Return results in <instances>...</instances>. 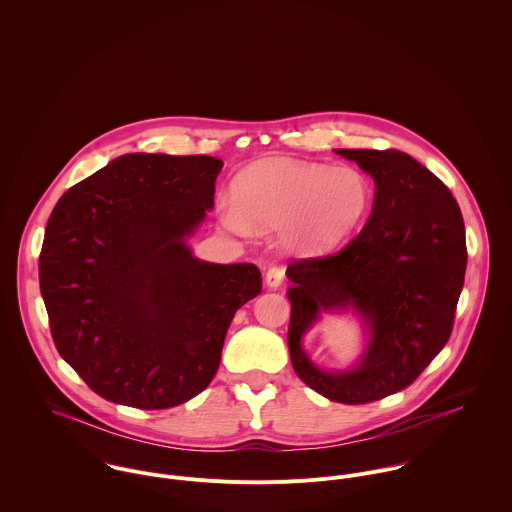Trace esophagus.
Listing matches in <instances>:
<instances>
[{"instance_id": "1", "label": "esophagus", "mask_w": 512, "mask_h": 512, "mask_svg": "<svg viewBox=\"0 0 512 512\" xmlns=\"http://www.w3.org/2000/svg\"><path fill=\"white\" fill-rule=\"evenodd\" d=\"M284 278H286V272L282 268H276L272 266L268 272H266V286L270 290H278L282 284H284Z\"/></svg>"}]
</instances>
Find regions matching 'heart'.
Segmentation results:
<instances>
[{
  "instance_id": "heart-1",
  "label": "heart",
  "mask_w": 512,
  "mask_h": 512,
  "mask_svg": "<svg viewBox=\"0 0 512 512\" xmlns=\"http://www.w3.org/2000/svg\"><path fill=\"white\" fill-rule=\"evenodd\" d=\"M372 189L363 171L284 157L248 165L234 181L222 222L236 234L278 230L292 252H319L345 240L365 219Z\"/></svg>"
}]
</instances>
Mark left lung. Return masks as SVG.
Listing matches in <instances>:
<instances>
[{
	"label": "left lung",
	"mask_w": 512,
	"mask_h": 512,
	"mask_svg": "<svg viewBox=\"0 0 512 512\" xmlns=\"http://www.w3.org/2000/svg\"><path fill=\"white\" fill-rule=\"evenodd\" d=\"M335 153L374 179L372 213L337 254L288 266V345L309 388L333 402L365 404L412 384L447 343L467 266L465 224L449 189L408 153ZM325 312H351L364 327V353L347 369L317 366L302 349Z\"/></svg>",
	"instance_id": "left-lung-1"
}]
</instances>
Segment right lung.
Returning a JSON list of instances; mask_svg holds the SVG:
<instances>
[{
	"instance_id": "obj_1",
	"label": "right lung",
	"mask_w": 512,
	"mask_h": 512,
	"mask_svg": "<svg viewBox=\"0 0 512 512\" xmlns=\"http://www.w3.org/2000/svg\"><path fill=\"white\" fill-rule=\"evenodd\" d=\"M222 161L126 153L55 205L39 258L59 355L102 398L163 410L217 374L234 313L262 292L254 264L199 260Z\"/></svg>"
}]
</instances>
